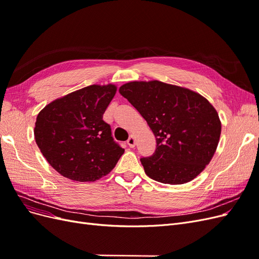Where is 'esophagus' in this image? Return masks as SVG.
<instances>
[{
	"mask_svg": "<svg viewBox=\"0 0 259 259\" xmlns=\"http://www.w3.org/2000/svg\"><path fill=\"white\" fill-rule=\"evenodd\" d=\"M127 145H128V147H131V148H134L135 147V138L133 137V136H131L128 139H127Z\"/></svg>",
	"mask_w": 259,
	"mask_h": 259,
	"instance_id": "34e87169",
	"label": "esophagus"
}]
</instances>
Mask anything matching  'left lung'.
<instances>
[{
  "instance_id": "left-lung-1",
  "label": "left lung",
  "mask_w": 259,
  "mask_h": 259,
  "mask_svg": "<svg viewBox=\"0 0 259 259\" xmlns=\"http://www.w3.org/2000/svg\"><path fill=\"white\" fill-rule=\"evenodd\" d=\"M119 92L142 114L156 138L154 152L140 159L149 177L180 185L205 168L222 132L218 113L207 99L160 81L130 82Z\"/></svg>"
}]
</instances>
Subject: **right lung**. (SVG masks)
<instances>
[{
    "label": "right lung",
    "instance_id": "add662e5",
    "mask_svg": "<svg viewBox=\"0 0 259 259\" xmlns=\"http://www.w3.org/2000/svg\"><path fill=\"white\" fill-rule=\"evenodd\" d=\"M115 92L112 84L91 85L54 100L38 113L36 145L60 175L75 182H95L115 166L124 149L103 120Z\"/></svg>",
    "mask_w": 259,
    "mask_h": 259
}]
</instances>
